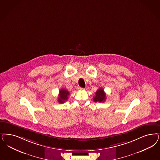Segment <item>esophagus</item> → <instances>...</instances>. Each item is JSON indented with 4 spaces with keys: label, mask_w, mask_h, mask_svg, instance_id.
<instances>
[{
    "label": "esophagus",
    "mask_w": 160,
    "mask_h": 160,
    "mask_svg": "<svg viewBox=\"0 0 160 160\" xmlns=\"http://www.w3.org/2000/svg\"><path fill=\"white\" fill-rule=\"evenodd\" d=\"M78 89H79L80 90H85V88H79Z\"/></svg>",
    "instance_id": "esophagus-1"
}]
</instances>
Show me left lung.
<instances>
[{
  "mask_svg": "<svg viewBox=\"0 0 160 160\" xmlns=\"http://www.w3.org/2000/svg\"><path fill=\"white\" fill-rule=\"evenodd\" d=\"M95 94L96 96L93 97V100L95 102H104L106 100V93L103 88H99Z\"/></svg>",
  "mask_w": 160,
  "mask_h": 160,
  "instance_id": "left-lung-1",
  "label": "left lung"
}]
</instances>
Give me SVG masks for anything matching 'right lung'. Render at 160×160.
I'll use <instances>...</instances> for the list:
<instances>
[{
  "instance_id": "add662e5",
  "label": "right lung",
  "mask_w": 160,
  "mask_h": 160,
  "mask_svg": "<svg viewBox=\"0 0 160 160\" xmlns=\"http://www.w3.org/2000/svg\"><path fill=\"white\" fill-rule=\"evenodd\" d=\"M70 95L69 92L65 89V88H61L59 91V94L58 98V102L60 103H63L66 101L68 100V97Z\"/></svg>"
}]
</instances>
